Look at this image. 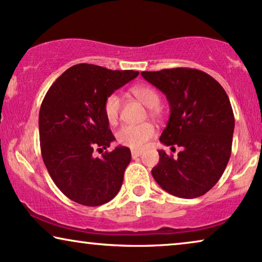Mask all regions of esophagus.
<instances>
[{
    "label": "esophagus",
    "instance_id": "34e87169",
    "mask_svg": "<svg viewBox=\"0 0 262 262\" xmlns=\"http://www.w3.org/2000/svg\"><path fill=\"white\" fill-rule=\"evenodd\" d=\"M131 155H132V159H137L142 155V151L141 150H136V149H132L131 150Z\"/></svg>",
    "mask_w": 262,
    "mask_h": 262
}]
</instances>
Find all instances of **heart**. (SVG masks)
Masks as SVG:
<instances>
[{"instance_id":"1","label":"heart","mask_w":262,"mask_h":262,"mask_svg":"<svg viewBox=\"0 0 262 262\" xmlns=\"http://www.w3.org/2000/svg\"><path fill=\"white\" fill-rule=\"evenodd\" d=\"M131 93L141 101L143 105L150 108L151 116H157L161 98L156 89L146 84H138L131 88ZM121 111V100L119 95L113 93L108 95L103 103V112L110 124H116L119 119ZM155 135V127L149 123H143L138 125L127 124L121 126L117 131V141L119 144L127 146V148L141 150L148 144V142Z\"/></svg>"}]
</instances>
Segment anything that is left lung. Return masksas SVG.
<instances>
[{"label":"left lung","mask_w":262,"mask_h":262,"mask_svg":"<svg viewBox=\"0 0 262 262\" xmlns=\"http://www.w3.org/2000/svg\"><path fill=\"white\" fill-rule=\"evenodd\" d=\"M167 96L170 117L161 135L164 145L180 146L178 156L159 150L151 174L164 191L192 199L210 191L231 155L235 118L223 87L209 74L191 68L143 71Z\"/></svg>","instance_id":"1"}]
</instances>
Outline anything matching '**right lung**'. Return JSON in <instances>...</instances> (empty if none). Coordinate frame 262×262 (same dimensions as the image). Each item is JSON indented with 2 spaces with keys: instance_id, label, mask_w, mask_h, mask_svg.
<instances>
[{
  "instance_id": "obj_1",
  "label": "right lung",
  "mask_w": 262,
  "mask_h": 262,
  "mask_svg": "<svg viewBox=\"0 0 262 262\" xmlns=\"http://www.w3.org/2000/svg\"><path fill=\"white\" fill-rule=\"evenodd\" d=\"M134 70H110L77 64L64 71L46 93L39 111V138L50 177L64 195L84 206H99L118 194L131 161L126 146L94 157L114 136L103 103L138 76Z\"/></svg>"
}]
</instances>
